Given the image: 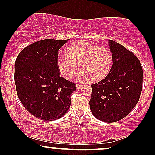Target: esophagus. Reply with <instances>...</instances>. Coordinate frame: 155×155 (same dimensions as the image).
<instances>
[{"instance_id": "34e87169", "label": "esophagus", "mask_w": 155, "mask_h": 155, "mask_svg": "<svg viewBox=\"0 0 155 155\" xmlns=\"http://www.w3.org/2000/svg\"><path fill=\"white\" fill-rule=\"evenodd\" d=\"M82 84H77V85H76V88H77V89L82 88Z\"/></svg>"}]
</instances>
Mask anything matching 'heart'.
I'll list each match as a JSON object with an SVG mask.
<instances>
[{"instance_id":"obj_1","label":"heart","mask_w":155,"mask_h":155,"mask_svg":"<svg viewBox=\"0 0 155 155\" xmlns=\"http://www.w3.org/2000/svg\"><path fill=\"white\" fill-rule=\"evenodd\" d=\"M112 63V54L109 48L87 43L72 45L68 48L67 54L57 58L59 73L68 80L73 79L80 69L79 79L98 82L109 74Z\"/></svg>"}]
</instances>
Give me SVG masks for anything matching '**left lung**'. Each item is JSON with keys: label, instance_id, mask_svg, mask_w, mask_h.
Masks as SVG:
<instances>
[{"label": "left lung", "instance_id": "left-lung-1", "mask_svg": "<svg viewBox=\"0 0 155 155\" xmlns=\"http://www.w3.org/2000/svg\"><path fill=\"white\" fill-rule=\"evenodd\" d=\"M113 63L109 74L91 85L90 109L95 118L115 122L127 116L140 99L143 68L137 56L119 43L109 40Z\"/></svg>", "mask_w": 155, "mask_h": 155}]
</instances>
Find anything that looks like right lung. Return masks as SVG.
I'll return each mask as SVG.
<instances>
[{"mask_svg": "<svg viewBox=\"0 0 155 155\" xmlns=\"http://www.w3.org/2000/svg\"><path fill=\"white\" fill-rule=\"evenodd\" d=\"M69 40H40L26 46L15 62L17 95L25 108L43 121H54L67 113L74 83L60 76L58 50Z\"/></svg>", "mask_w": 155, "mask_h": 155, "instance_id": "1", "label": "right lung"}]
</instances>
